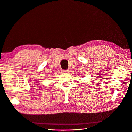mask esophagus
I'll use <instances>...</instances> for the list:
<instances>
[{
	"label": "esophagus",
	"instance_id": "obj_1",
	"mask_svg": "<svg viewBox=\"0 0 132 132\" xmlns=\"http://www.w3.org/2000/svg\"><path fill=\"white\" fill-rule=\"evenodd\" d=\"M62 71L63 73H68L69 71V70H63Z\"/></svg>",
	"mask_w": 132,
	"mask_h": 132
}]
</instances>
